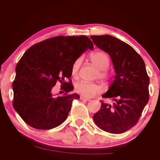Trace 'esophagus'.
Wrapping results in <instances>:
<instances>
[{"label": "esophagus", "mask_w": 160, "mask_h": 160, "mask_svg": "<svg viewBox=\"0 0 160 160\" xmlns=\"http://www.w3.org/2000/svg\"><path fill=\"white\" fill-rule=\"evenodd\" d=\"M80 99H81V100L86 101V102H89V101H90V99H89V98H85V97H83V96H80Z\"/></svg>", "instance_id": "34e87169"}]
</instances>
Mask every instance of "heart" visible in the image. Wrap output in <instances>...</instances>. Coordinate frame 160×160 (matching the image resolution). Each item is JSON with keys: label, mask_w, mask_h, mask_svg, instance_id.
Returning a JSON list of instances; mask_svg holds the SVG:
<instances>
[{"label": "heart", "mask_w": 160, "mask_h": 160, "mask_svg": "<svg viewBox=\"0 0 160 160\" xmlns=\"http://www.w3.org/2000/svg\"><path fill=\"white\" fill-rule=\"evenodd\" d=\"M89 60L93 65L98 68L97 77L104 82L110 80V74L107 68L110 64V57L105 52L102 50L95 51L89 56ZM80 65V60L77 59L71 67V75L76 78L78 74V70ZM75 90L80 95L86 98L94 96L97 93L102 92V88L99 84L95 82L80 81L75 85Z\"/></svg>", "instance_id": "b5f03b06"}]
</instances>
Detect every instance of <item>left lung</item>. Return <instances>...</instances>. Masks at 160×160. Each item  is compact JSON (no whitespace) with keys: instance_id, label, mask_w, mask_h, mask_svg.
Instances as JSON below:
<instances>
[{"instance_id":"1","label":"left lung","mask_w":160,"mask_h":160,"mask_svg":"<svg viewBox=\"0 0 160 160\" xmlns=\"http://www.w3.org/2000/svg\"><path fill=\"white\" fill-rule=\"evenodd\" d=\"M98 48L111 56L115 78L103 98L113 104L102 102L93 116L95 124L104 131L120 134L133 127L149 100L150 78L144 60L131 46L111 35L90 36Z\"/></svg>"}]
</instances>
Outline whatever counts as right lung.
Returning a JSON list of instances; mask_svg holds the SVG:
<instances>
[{
    "instance_id": "obj_1",
    "label": "right lung",
    "mask_w": 160,
    "mask_h": 160,
    "mask_svg": "<svg viewBox=\"0 0 160 160\" xmlns=\"http://www.w3.org/2000/svg\"><path fill=\"white\" fill-rule=\"evenodd\" d=\"M93 43L86 36H57L35 43L24 53L16 67L12 82L14 109L28 125L37 129H51L66 120L74 99L71 67ZM68 78L69 82L64 80ZM61 82L63 97H53L52 89Z\"/></svg>"
}]
</instances>
